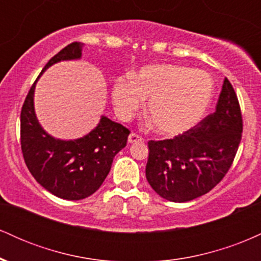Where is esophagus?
Instances as JSON below:
<instances>
[{
  "mask_svg": "<svg viewBox=\"0 0 261 261\" xmlns=\"http://www.w3.org/2000/svg\"><path fill=\"white\" fill-rule=\"evenodd\" d=\"M143 139L142 137L140 136V135H137V134H135V133H131L130 135H128V139H127V141L130 143H134V142H141V141H142Z\"/></svg>",
  "mask_w": 261,
  "mask_h": 261,
  "instance_id": "esophagus-1",
  "label": "esophagus"
}]
</instances>
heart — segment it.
Instances as JSON below:
<instances>
[{
  "instance_id": "1",
  "label": "heart",
  "mask_w": 261,
  "mask_h": 261,
  "mask_svg": "<svg viewBox=\"0 0 261 261\" xmlns=\"http://www.w3.org/2000/svg\"><path fill=\"white\" fill-rule=\"evenodd\" d=\"M214 82L201 70L175 65H152L119 77L113 86V103L118 116L130 120L148 99L147 116L162 135L188 131L202 119L211 101Z\"/></svg>"
}]
</instances>
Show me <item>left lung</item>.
<instances>
[{
	"mask_svg": "<svg viewBox=\"0 0 261 261\" xmlns=\"http://www.w3.org/2000/svg\"><path fill=\"white\" fill-rule=\"evenodd\" d=\"M242 133L241 106L224 79L214 113L173 139L148 141L147 181L158 195L173 202L205 195L229 170Z\"/></svg>",
	"mask_w": 261,
	"mask_h": 261,
	"instance_id": "obj_1",
	"label": "left lung"
}]
</instances>
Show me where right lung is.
<instances>
[{"label": "right lung", "mask_w": 261, "mask_h": 261, "mask_svg": "<svg viewBox=\"0 0 261 261\" xmlns=\"http://www.w3.org/2000/svg\"><path fill=\"white\" fill-rule=\"evenodd\" d=\"M82 46L79 41L68 44L49 60L41 73L62 60L80 59ZM35 82L20 110V147L27 167L35 180L53 195L65 200L86 199L106 180L113 158L126 146L130 130L101 116L98 126L82 139H54L45 133L35 116Z\"/></svg>", "instance_id": "obj_1"}]
</instances>
